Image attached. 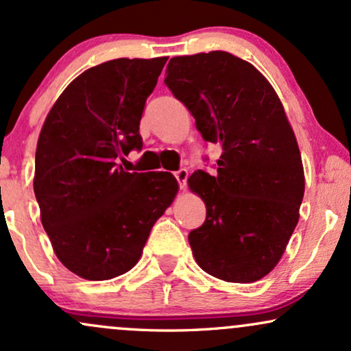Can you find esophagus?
Segmentation results:
<instances>
[{"label":"esophagus","mask_w":351,"mask_h":351,"mask_svg":"<svg viewBox=\"0 0 351 351\" xmlns=\"http://www.w3.org/2000/svg\"><path fill=\"white\" fill-rule=\"evenodd\" d=\"M175 178H176V181H178L180 188L184 189V186H186V180H188V170H186V168H180L178 171H175Z\"/></svg>","instance_id":"esophagus-1"}]
</instances>
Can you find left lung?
<instances>
[{
	"instance_id": "left-lung-1",
	"label": "left lung",
	"mask_w": 351,
	"mask_h": 351,
	"mask_svg": "<svg viewBox=\"0 0 351 351\" xmlns=\"http://www.w3.org/2000/svg\"><path fill=\"white\" fill-rule=\"evenodd\" d=\"M165 84L196 128L219 145L215 175L188 178L206 221L188 234L196 263L228 282H256L280 261L299 223L304 167L276 90L252 64L224 51L170 59Z\"/></svg>"
}]
</instances>
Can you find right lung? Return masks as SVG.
Returning <instances> with one entry per match:
<instances>
[{"mask_svg": "<svg viewBox=\"0 0 351 351\" xmlns=\"http://www.w3.org/2000/svg\"><path fill=\"white\" fill-rule=\"evenodd\" d=\"M165 64L123 58L90 67L43 125L34 195L56 256L82 279L130 271L178 191L171 173H128L119 163L142 150L140 120Z\"/></svg>", "mask_w": 351, "mask_h": 351, "instance_id": "1", "label": "right lung"}]
</instances>
